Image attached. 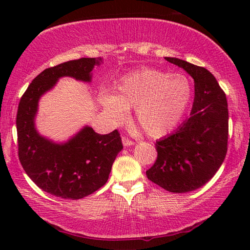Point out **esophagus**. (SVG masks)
I'll return each mask as SVG.
<instances>
[{"label":"esophagus","mask_w":250,"mask_h":250,"mask_svg":"<svg viewBox=\"0 0 250 250\" xmlns=\"http://www.w3.org/2000/svg\"><path fill=\"white\" fill-rule=\"evenodd\" d=\"M122 143H124L125 146H133L134 141L130 140L128 137H122Z\"/></svg>","instance_id":"34e87169"}]
</instances>
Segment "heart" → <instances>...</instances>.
<instances>
[{
  "label": "heart",
  "mask_w": 250,
  "mask_h": 250,
  "mask_svg": "<svg viewBox=\"0 0 250 250\" xmlns=\"http://www.w3.org/2000/svg\"><path fill=\"white\" fill-rule=\"evenodd\" d=\"M192 98V86L183 75L145 68L120 80L115 96L103 94L100 103L110 117L124 121L135 109L139 125L150 137L159 138L175 128Z\"/></svg>",
  "instance_id": "obj_1"
}]
</instances>
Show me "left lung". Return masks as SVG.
I'll use <instances>...</instances> for the list:
<instances>
[{
  "label": "left lung",
  "mask_w": 250,
  "mask_h": 250,
  "mask_svg": "<svg viewBox=\"0 0 250 250\" xmlns=\"http://www.w3.org/2000/svg\"><path fill=\"white\" fill-rule=\"evenodd\" d=\"M167 62L192 76L195 96L191 117L174 133L156 141L158 158L146 176L172 193H186L207 183L225 160L228 146L226 95L204 67L179 58Z\"/></svg>",
  "instance_id": "left-lung-1"
}]
</instances>
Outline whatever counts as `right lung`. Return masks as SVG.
<instances>
[{
	"label": "right lung",
	"mask_w": 250,
	"mask_h": 250,
	"mask_svg": "<svg viewBox=\"0 0 250 250\" xmlns=\"http://www.w3.org/2000/svg\"><path fill=\"white\" fill-rule=\"evenodd\" d=\"M101 61L100 57L79 58L46 68L33 79L19 104L16 129L20 162L40 188L65 200L90 195L107 183L113 161L124 147L120 133L116 129L99 134L84 126L65 145H56L36 132L34 118L37 104L40 97L64 76L90 82V71Z\"/></svg>",
	"instance_id": "add662e5"
}]
</instances>
